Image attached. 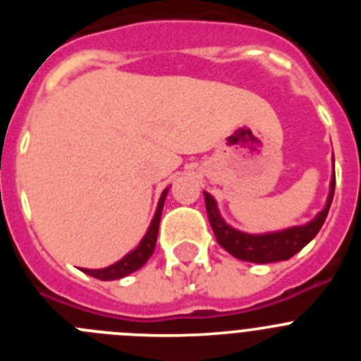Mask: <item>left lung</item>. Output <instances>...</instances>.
<instances>
[{"label":"left lung","instance_id":"8db88e82","mask_svg":"<svg viewBox=\"0 0 361 361\" xmlns=\"http://www.w3.org/2000/svg\"><path fill=\"white\" fill-rule=\"evenodd\" d=\"M334 197V157H333V177L329 184V195L325 200V206L320 213L307 224L291 226V228L279 229V231L269 233H245L238 231L233 226H229L219 212L216 200L204 191V200H206V212H208L209 224L215 233L216 242H219L229 255H233L238 260L253 264H269L280 262V260H289L293 255L298 253L302 247L309 244L317 233L324 226L325 216L329 213L331 202Z\"/></svg>","mask_w":361,"mask_h":361}]
</instances>
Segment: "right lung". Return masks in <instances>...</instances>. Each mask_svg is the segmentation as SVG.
Returning <instances> with one entry per match:
<instances>
[{
    "instance_id": "right-lung-1",
    "label": "right lung",
    "mask_w": 361,
    "mask_h": 361,
    "mask_svg": "<svg viewBox=\"0 0 361 361\" xmlns=\"http://www.w3.org/2000/svg\"><path fill=\"white\" fill-rule=\"evenodd\" d=\"M168 191H170V188H166L161 193V199H159L155 215H153L152 222H149L148 226V231H146V235L142 237V240L139 242V245H137L135 250L130 251L128 255H124L121 260H117V262L111 264V266L103 267V269H81L82 273L99 280H119L124 279V276H128L133 271L141 269V267L148 262V258L152 257L153 251H155L159 224H161L162 208H164V200L166 195H168Z\"/></svg>"
}]
</instances>
